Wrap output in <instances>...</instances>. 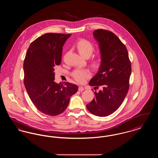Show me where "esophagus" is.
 <instances>
[{
  "label": "esophagus",
  "instance_id": "1",
  "mask_svg": "<svg viewBox=\"0 0 158 158\" xmlns=\"http://www.w3.org/2000/svg\"><path fill=\"white\" fill-rule=\"evenodd\" d=\"M78 90H79V91H81V92H82L83 90H85V89L83 88V86H79V89H78Z\"/></svg>",
  "mask_w": 158,
  "mask_h": 158
}]
</instances>
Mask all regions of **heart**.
I'll return each mask as SVG.
<instances>
[{
	"label": "heart",
	"mask_w": 158,
	"mask_h": 158,
	"mask_svg": "<svg viewBox=\"0 0 158 158\" xmlns=\"http://www.w3.org/2000/svg\"><path fill=\"white\" fill-rule=\"evenodd\" d=\"M79 53L85 57H89L95 51V47L89 41L81 39L76 44ZM102 61L100 58H95L92 60V64L94 68H99L101 64ZM72 76L77 82L83 83L86 79L91 76V72L88 69H77L72 73Z\"/></svg>",
	"instance_id": "heart-1"
}]
</instances>
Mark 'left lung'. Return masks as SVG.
Returning a JSON list of instances; mask_svg holds the SVG:
<instances>
[{"label": "left lung", "mask_w": 158, "mask_h": 158, "mask_svg": "<svg viewBox=\"0 0 158 158\" xmlns=\"http://www.w3.org/2000/svg\"><path fill=\"white\" fill-rule=\"evenodd\" d=\"M93 35L99 42L102 63L89 84L101 89L94 92L86 108L95 115L106 117L120 106L127 94L131 65L126 47L113 32L99 29Z\"/></svg>", "instance_id": "8db88e82"}]
</instances>
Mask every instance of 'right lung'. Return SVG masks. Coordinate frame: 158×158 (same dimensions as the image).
Segmentation results:
<instances>
[{"mask_svg":"<svg viewBox=\"0 0 158 158\" xmlns=\"http://www.w3.org/2000/svg\"><path fill=\"white\" fill-rule=\"evenodd\" d=\"M71 34L47 33L31 43L23 61L24 85L30 98L41 113L56 116L63 113L78 86L54 82V67L60 65L63 46Z\"/></svg>","mask_w":158,"mask_h":158,"instance_id":"right-lung-1","label":"right lung"}]
</instances>
